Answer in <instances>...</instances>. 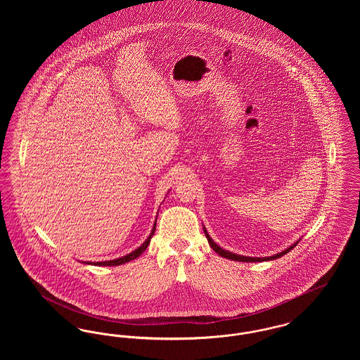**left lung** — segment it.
<instances>
[{
  "label": "left lung",
  "mask_w": 360,
  "mask_h": 360,
  "mask_svg": "<svg viewBox=\"0 0 360 360\" xmlns=\"http://www.w3.org/2000/svg\"><path fill=\"white\" fill-rule=\"evenodd\" d=\"M204 232H205L206 239L209 241V245H210V247L214 250V252H217L220 257H225V259H231V260H236V262H247V263H250V262H267V260H274V259H278V257H283V255H286L290 250H292V248L297 245V243H298V241H295L294 244H291L290 247H288L285 251H282V252H279V254H276V255H273V257H244V255H238V254L229 252V251L221 248L220 245H217V244L213 241V239L209 236V233L206 232L205 226H204Z\"/></svg>",
  "instance_id": "8db88e82"
}]
</instances>
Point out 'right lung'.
Returning <instances> with one entry per match:
<instances>
[{
    "mask_svg": "<svg viewBox=\"0 0 360 360\" xmlns=\"http://www.w3.org/2000/svg\"><path fill=\"white\" fill-rule=\"evenodd\" d=\"M155 225L154 228H153V231H151V233H150V236L147 238V240L136 248L135 251H132L131 254H128V255H125V257H117V259H113V260H105V262H82V263H85V264H94V266H120V264H124V263H127V262H131V260H134V259H136V257H140L146 250H147V247H148V244H150V241H151V238L154 236L155 232Z\"/></svg>",
    "mask_w": 360,
    "mask_h": 360,
    "instance_id": "add662e5",
    "label": "right lung"
}]
</instances>
